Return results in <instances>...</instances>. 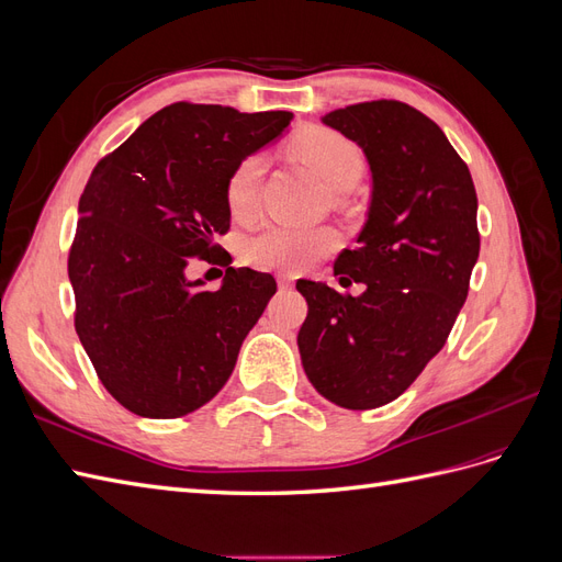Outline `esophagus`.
Returning <instances> with one entry per match:
<instances>
[{
  "mask_svg": "<svg viewBox=\"0 0 562 562\" xmlns=\"http://www.w3.org/2000/svg\"><path fill=\"white\" fill-rule=\"evenodd\" d=\"M277 279H279V288H283V291H285V288H293V277L291 274H279Z\"/></svg>",
  "mask_w": 562,
  "mask_h": 562,
  "instance_id": "esophagus-1",
  "label": "esophagus"
}]
</instances>
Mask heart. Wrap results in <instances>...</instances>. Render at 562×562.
<instances>
[{
	"mask_svg": "<svg viewBox=\"0 0 562 562\" xmlns=\"http://www.w3.org/2000/svg\"><path fill=\"white\" fill-rule=\"evenodd\" d=\"M291 149L335 190H349L363 176L366 161L361 149L333 128L316 126L302 131ZM265 166L262 151H252L232 166L225 180V201L234 217H246L255 209ZM337 241L339 236L330 227L265 225L246 241V258L269 269H302L328 255Z\"/></svg>",
	"mask_w": 562,
	"mask_h": 562,
	"instance_id": "obj_1",
	"label": "heart"
}]
</instances>
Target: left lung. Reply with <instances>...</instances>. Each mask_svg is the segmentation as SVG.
Masks as SVG:
<instances>
[{
    "label": "left lung",
    "mask_w": 562,
    "mask_h": 562,
    "mask_svg": "<svg viewBox=\"0 0 562 562\" xmlns=\"http://www.w3.org/2000/svg\"><path fill=\"white\" fill-rule=\"evenodd\" d=\"M366 151L372 173L359 246L335 260L359 297L297 281L310 304L297 333L304 372L349 411L396 401L443 349L479 260V199L446 133L401 100H370L323 116Z\"/></svg>",
    "instance_id": "8db88e82"
}]
</instances>
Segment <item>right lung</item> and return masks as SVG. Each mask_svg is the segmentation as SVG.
Returning <instances> with one entry per match:
<instances>
[{
	"instance_id": "1",
	"label": "right lung",
	"mask_w": 562,
	"mask_h": 562,
	"mask_svg": "<svg viewBox=\"0 0 562 562\" xmlns=\"http://www.w3.org/2000/svg\"><path fill=\"white\" fill-rule=\"evenodd\" d=\"M291 116L182 100L95 164L79 199L67 274L75 330L98 380L126 411L182 417L229 380L277 281L229 267V252L215 244L229 232L225 180ZM201 259L228 265L217 292L183 277Z\"/></svg>"
}]
</instances>
